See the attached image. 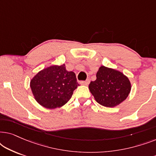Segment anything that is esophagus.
Masks as SVG:
<instances>
[{
  "label": "esophagus",
  "mask_w": 156,
  "mask_h": 156,
  "mask_svg": "<svg viewBox=\"0 0 156 156\" xmlns=\"http://www.w3.org/2000/svg\"><path fill=\"white\" fill-rule=\"evenodd\" d=\"M81 84L82 85H85V86H87L89 84V80H87L86 81H82V82H81Z\"/></svg>",
  "instance_id": "1"
}]
</instances>
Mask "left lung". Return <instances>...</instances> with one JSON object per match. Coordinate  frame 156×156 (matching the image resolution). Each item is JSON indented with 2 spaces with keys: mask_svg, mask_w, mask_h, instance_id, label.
Returning a JSON list of instances; mask_svg holds the SVG:
<instances>
[{
  "mask_svg": "<svg viewBox=\"0 0 156 156\" xmlns=\"http://www.w3.org/2000/svg\"><path fill=\"white\" fill-rule=\"evenodd\" d=\"M97 80L91 82L89 89L96 101L106 107H115L126 99L131 89L129 78L118 70L101 66Z\"/></svg>",
  "mask_w": 156,
  "mask_h": 156,
  "instance_id": "1",
  "label": "left lung"
}]
</instances>
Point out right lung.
Wrapping results in <instances>:
<instances>
[{
    "instance_id": "add662e5",
    "label": "right lung",
    "mask_w": 156,
    "mask_h": 156,
    "mask_svg": "<svg viewBox=\"0 0 156 156\" xmlns=\"http://www.w3.org/2000/svg\"><path fill=\"white\" fill-rule=\"evenodd\" d=\"M33 97L40 105L49 109L62 107L77 88L76 75L62 65H52L38 72L30 83Z\"/></svg>"
}]
</instances>
